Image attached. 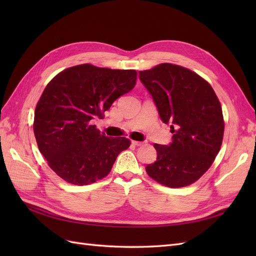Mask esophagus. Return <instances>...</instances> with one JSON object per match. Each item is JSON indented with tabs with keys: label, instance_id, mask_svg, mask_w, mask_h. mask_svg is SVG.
Masks as SVG:
<instances>
[{
	"label": "esophagus",
	"instance_id": "34e87169",
	"mask_svg": "<svg viewBox=\"0 0 256 256\" xmlns=\"http://www.w3.org/2000/svg\"><path fill=\"white\" fill-rule=\"evenodd\" d=\"M131 143H132V145L134 146H141L144 144V142H140V141H131Z\"/></svg>",
	"mask_w": 256,
	"mask_h": 256
}]
</instances>
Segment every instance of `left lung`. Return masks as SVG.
<instances>
[{
	"mask_svg": "<svg viewBox=\"0 0 256 256\" xmlns=\"http://www.w3.org/2000/svg\"><path fill=\"white\" fill-rule=\"evenodd\" d=\"M138 78L173 134L170 144H154L157 160L146 172L166 187L189 186L210 168L220 150L224 122L219 99L207 81L178 65L160 64L138 72Z\"/></svg>",
	"mask_w": 256,
	"mask_h": 256,
	"instance_id": "1",
	"label": "left lung"
}]
</instances>
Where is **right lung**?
<instances>
[{
    "label": "right lung",
    "mask_w": 256,
    "mask_h": 256,
    "mask_svg": "<svg viewBox=\"0 0 256 256\" xmlns=\"http://www.w3.org/2000/svg\"><path fill=\"white\" fill-rule=\"evenodd\" d=\"M136 70L83 64L65 69L49 82L38 102L34 134L49 166L69 184L84 186L110 173L126 138H108L92 125L118 97L134 88Z\"/></svg>",
    "instance_id": "obj_1"
}]
</instances>
